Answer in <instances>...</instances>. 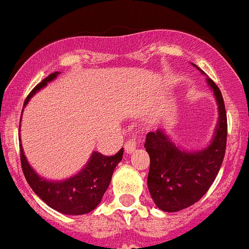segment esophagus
<instances>
[{
	"label": "esophagus",
	"mask_w": 249,
	"mask_h": 249,
	"mask_svg": "<svg viewBox=\"0 0 249 249\" xmlns=\"http://www.w3.org/2000/svg\"><path fill=\"white\" fill-rule=\"evenodd\" d=\"M137 144H138V138L135 137V135H132V137L124 142L125 152H127V154H132V152L135 150V147H137Z\"/></svg>",
	"instance_id": "obj_1"
}]
</instances>
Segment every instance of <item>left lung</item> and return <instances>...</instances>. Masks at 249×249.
<instances>
[{
    "mask_svg": "<svg viewBox=\"0 0 249 249\" xmlns=\"http://www.w3.org/2000/svg\"><path fill=\"white\" fill-rule=\"evenodd\" d=\"M207 81L219 109V121L208 147L186 152L179 150L163 130L146 135L144 146L150 156L147 188L157 207L164 212H178L197 202L211 188L223 163L228 137L225 104L218 86L211 78Z\"/></svg>",
    "mask_w": 249,
    "mask_h": 249,
    "instance_id": "8db88e82",
    "label": "left lung"
}]
</instances>
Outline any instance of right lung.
Wrapping results in <instances>:
<instances>
[{
    "label": "right lung",
    "instance_id": "add662e5",
    "mask_svg": "<svg viewBox=\"0 0 249 249\" xmlns=\"http://www.w3.org/2000/svg\"><path fill=\"white\" fill-rule=\"evenodd\" d=\"M56 75H59L58 71L51 73L38 83L26 97L24 107L38 89L55 78ZM122 156L124 147L112 156L93 152L87 166L75 177L63 181H48L38 177L31 168L20 145L21 169L34 193L51 208L69 215L89 213L99 205L103 195L109 188L115 167L121 161Z\"/></svg>",
    "mask_w": 249,
    "mask_h": 249
}]
</instances>
